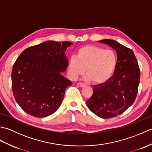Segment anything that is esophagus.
Returning <instances> with one entry per match:
<instances>
[{
	"label": "esophagus",
	"mask_w": 152,
	"mask_h": 152,
	"mask_svg": "<svg viewBox=\"0 0 152 152\" xmlns=\"http://www.w3.org/2000/svg\"><path fill=\"white\" fill-rule=\"evenodd\" d=\"M76 85L78 86H79V87H84L85 86H86V84L85 83H82V82H79V83H76Z\"/></svg>",
	"instance_id": "obj_1"
}]
</instances>
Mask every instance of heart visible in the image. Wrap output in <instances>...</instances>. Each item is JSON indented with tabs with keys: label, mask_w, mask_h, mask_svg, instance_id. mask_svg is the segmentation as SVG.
<instances>
[{
	"label": "heart",
	"mask_w": 152,
	"mask_h": 152,
	"mask_svg": "<svg viewBox=\"0 0 152 152\" xmlns=\"http://www.w3.org/2000/svg\"><path fill=\"white\" fill-rule=\"evenodd\" d=\"M117 65L114 51L88 45L77 51L76 57L68 61L67 71L70 79L76 80L84 73L93 83H102L110 78Z\"/></svg>",
	"instance_id": "1"
}]
</instances>
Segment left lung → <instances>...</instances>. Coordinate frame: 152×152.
<instances>
[{
	"mask_svg": "<svg viewBox=\"0 0 152 152\" xmlns=\"http://www.w3.org/2000/svg\"><path fill=\"white\" fill-rule=\"evenodd\" d=\"M99 42L108 45L117 53V65L107 81L93 86V93L86 102L88 108L101 118H111L133 104L138 93L140 72L134 52L114 40Z\"/></svg>",
	"mask_w": 152,
	"mask_h": 152,
	"instance_id": "left-lung-1",
	"label": "left lung"
}]
</instances>
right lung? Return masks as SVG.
Returning a JSON list of instances; mask_svg holds the SVG:
<instances>
[{
    "mask_svg": "<svg viewBox=\"0 0 152 152\" xmlns=\"http://www.w3.org/2000/svg\"><path fill=\"white\" fill-rule=\"evenodd\" d=\"M70 42L46 41L25 49L13 66L15 101L28 114L44 118L56 112L72 82L62 75L68 66L65 51Z\"/></svg>",
    "mask_w": 152,
    "mask_h": 152,
    "instance_id": "obj_1",
    "label": "right lung"
}]
</instances>
